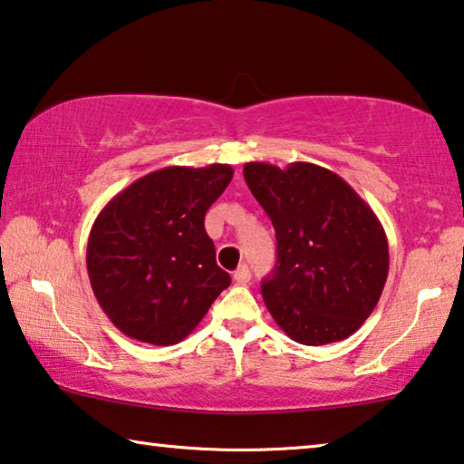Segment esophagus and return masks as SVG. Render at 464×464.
<instances>
[{
    "label": "esophagus",
    "mask_w": 464,
    "mask_h": 464,
    "mask_svg": "<svg viewBox=\"0 0 464 464\" xmlns=\"http://www.w3.org/2000/svg\"><path fill=\"white\" fill-rule=\"evenodd\" d=\"M233 278L237 285H247L249 278H252V272H249L246 264H241V266L233 272Z\"/></svg>",
    "instance_id": "1"
}]
</instances>
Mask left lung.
Segmentation results:
<instances>
[{"label": "left lung", "mask_w": 464, "mask_h": 464, "mask_svg": "<svg viewBox=\"0 0 464 464\" xmlns=\"http://www.w3.org/2000/svg\"><path fill=\"white\" fill-rule=\"evenodd\" d=\"M244 178L276 233L262 283L268 312L293 341L328 344L362 328L388 276V239L370 204L312 163H246Z\"/></svg>", "instance_id": "1"}]
</instances>
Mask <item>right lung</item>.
I'll return each mask as SVG.
<instances>
[{"mask_svg":"<svg viewBox=\"0 0 464 464\" xmlns=\"http://www.w3.org/2000/svg\"><path fill=\"white\" fill-rule=\"evenodd\" d=\"M231 179V165L165 167L121 189L94 218L88 278L123 334L159 347L179 343L231 285L204 229L206 210Z\"/></svg>","mask_w":464,"mask_h":464,"instance_id":"obj_1","label":"right lung"}]
</instances>
